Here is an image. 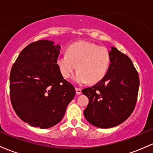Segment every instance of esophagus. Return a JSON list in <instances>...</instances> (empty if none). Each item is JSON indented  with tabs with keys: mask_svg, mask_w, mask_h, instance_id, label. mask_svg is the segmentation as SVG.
<instances>
[{
	"mask_svg": "<svg viewBox=\"0 0 153 153\" xmlns=\"http://www.w3.org/2000/svg\"><path fill=\"white\" fill-rule=\"evenodd\" d=\"M75 90H76V94H81L82 93V91H81L82 89H81V88L76 87V88H75Z\"/></svg>",
	"mask_w": 153,
	"mask_h": 153,
	"instance_id": "obj_1",
	"label": "esophagus"
}]
</instances>
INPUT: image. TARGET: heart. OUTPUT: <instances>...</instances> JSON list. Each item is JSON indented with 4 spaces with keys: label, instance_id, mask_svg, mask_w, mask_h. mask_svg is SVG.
Masks as SVG:
<instances>
[{
    "label": "heart",
    "instance_id": "b5f03b06",
    "mask_svg": "<svg viewBox=\"0 0 153 153\" xmlns=\"http://www.w3.org/2000/svg\"><path fill=\"white\" fill-rule=\"evenodd\" d=\"M111 64L108 50L95 43L80 41L67 48V54L60 55L57 64L64 78L72 76L76 68L79 70L74 77L78 83H96L107 74Z\"/></svg>",
    "mask_w": 153,
    "mask_h": 153
}]
</instances>
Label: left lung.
<instances>
[{"label":"left lung","mask_w":153,"mask_h":153,"mask_svg":"<svg viewBox=\"0 0 153 153\" xmlns=\"http://www.w3.org/2000/svg\"><path fill=\"white\" fill-rule=\"evenodd\" d=\"M107 74L91 87L82 90L89 98L83 111L94 126L113 128L131 116L137 101L139 77L129 57L112 47Z\"/></svg>","instance_id":"1"}]
</instances>
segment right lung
I'll return each mask as SVG.
<instances>
[{"instance_id":"1","label":"right lung","mask_w":153,"mask_h":153,"mask_svg":"<svg viewBox=\"0 0 153 153\" xmlns=\"http://www.w3.org/2000/svg\"><path fill=\"white\" fill-rule=\"evenodd\" d=\"M48 40L30 43L10 72V99L14 111L28 125L48 128L58 124L75 95L57 64L60 46Z\"/></svg>"}]
</instances>
